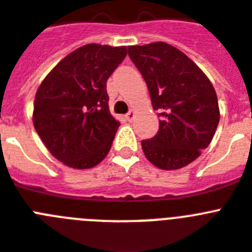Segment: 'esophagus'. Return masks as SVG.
Returning a JSON list of instances; mask_svg holds the SVG:
<instances>
[{"mask_svg": "<svg viewBox=\"0 0 252 252\" xmlns=\"http://www.w3.org/2000/svg\"><path fill=\"white\" fill-rule=\"evenodd\" d=\"M134 115H136V113H134V110H130L129 113H128L126 115V119L128 120V122H132L133 118H134Z\"/></svg>", "mask_w": 252, "mask_h": 252, "instance_id": "34e87169", "label": "esophagus"}]
</instances>
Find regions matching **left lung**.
<instances>
[{
    "label": "left lung",
    "mask_w": 252,
    "mask_h": 252,
    "mask_svg": "<svg viewBox=\"0 0 252 252\" xmlns=\"http://www.w3.org/2000/svg\"><path fill=\"white\" fill-rule=\"evenodd\" d=\"M128 55L161 116L158 134L141 142L146 158L162 170L187 166L210 145L219 124L214 87L187 55L165 42L129 46Z\"/></svg>",
    "instance_id": "left-lung-1"
}]
</instances>
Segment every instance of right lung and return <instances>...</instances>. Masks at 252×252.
Here are the masks:
<instances>
[{"label":"right lung","instance_id":"1","mask_svg":"<svg viewBox=\"0 0 252 252\" xmlns=\"http://www.w3.org/2000/svg\"><path fill=\"white\" fill-rule=\"evenodd\" d=\"M126 56V46L86 44L65 56L38 87L33 126L64 165L91 169L109 154L120 122L110 114L106 82Z\"/></svg>","mask_w":252,"mask_h":252}]
</instances>
